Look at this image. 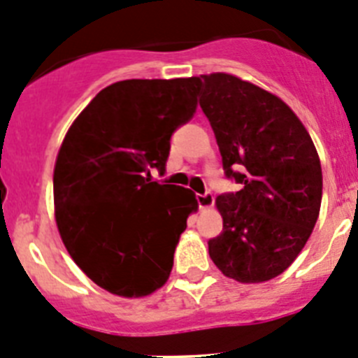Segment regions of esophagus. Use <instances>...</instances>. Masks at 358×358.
<instances>
[{
    "label": "esophagus",
    "instance_id": "obj_1",
    "mask_svg": "<svg viewBox=\"0 0 358 358\" xmlns=\"http://www.w3.org/2000/svg\"><path fill=\"white\" fill-rule=\"evenodd\" d=\"M198 206L202 211H207V209H211L213 203H215V196L211 193H203V194H196Z\"/></svg>",
    "mask_w": 358,
    "mask_h": 358
}]
</instances>
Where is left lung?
Instances as JSON below:
<instances>
[{"label":"left lung","mask_w":358,"mask_h":358,"mask_svg":"<svg viewBox=\"0 0 358 358\" xmlns=\"http://www.w3.org/2000/svg\"><path fill=\"white\" fill-rule=\"evenodd\" d=\"M200 107L211 122L224 171L242 189L216 196L224 220L209 257L233 280L260 284L304 249L322 202L313 140L278 96L227 72L202 74Z\"/></svg>","instance_id":"left-lung-1"}]
</instances>
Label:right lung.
Here are the masks:
<instances>
[{"instance_id": "1", "label": "right lung", "mask_w": 358, "mask_h": 358, "mask_svg": "<svg viewBox=\"0 0 358 358\" xmlns=\"http://www.w3.org/2000/svg\"><path fill=\"white\" fill-rule=\"evenodd\" d=\"M200 78L123 80L72 122L54 165V216L71 258L96 286L140 299L164 286L198 211L191 189L151 182L171 134L193 118Z\"/></svg>"}]
</instances>
